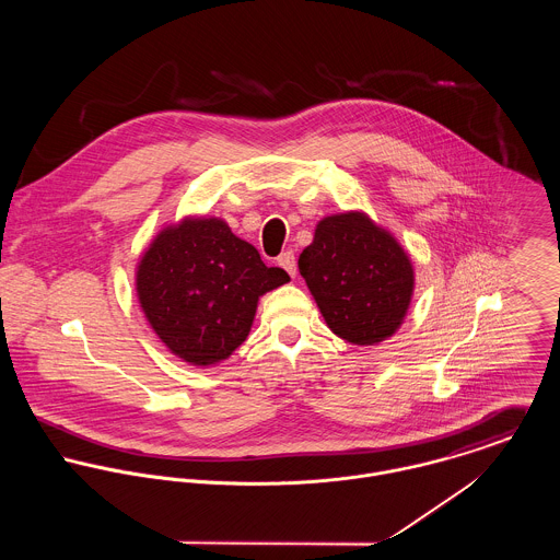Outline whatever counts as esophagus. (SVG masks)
I'll use <instances>...</instances> for the list:
<instances>
[{"label":"esophagus","instance_id":"34e87169","mask_svg":"<svg viewBox=\"0 0 560 560\" xmlns=\"http://www.w3.org/2000/svg\"><path fill=\"white\" fill-rule=\"evenodd\" d=\"M278 265L289 273V276H293L295 278V273H298V260H295V254L289 249V252H282L280 256H278Z\"/></svg>","mask_w":560,"mask_h":560}]
</instances>
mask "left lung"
Listing matches in <instances>:
<instances>
[{"label": "left lung", "instance_id": "left-lung-1", "mask_svg": "<svg viewBox=\"0 0 560 560\" xmlns=\"http://www.w3.org/2000/svg\"><path fill=\"white\" fill-rule=\"evenodd\" d=\"M298 265L327 327L342 340L366 347L399 329L413 267L399 241L366 213L323 218Z\"/></svg>", "mask_w": 560, "mask_h": 560}]
</instances>
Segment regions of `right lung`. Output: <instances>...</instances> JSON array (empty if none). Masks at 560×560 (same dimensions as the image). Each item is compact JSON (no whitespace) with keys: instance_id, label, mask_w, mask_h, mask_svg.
Masks as SVG:
<instances>
[{"instance_id":"obj_1","label":"right lung","mask_w":560,"mask_h":560,"mask_svg":"<svg viewBox=\"0 0 560 560\" xmlns=\"http://www.w3.org/2000/svg\"><path fill=\"white\" fill-rule=\"evenodd\" d=\"M289 280L224 220L185 218L147 247L136 291L161 342L194 366H211L247 338L258 298Z\"/></svg>"}]
</instances>
